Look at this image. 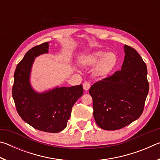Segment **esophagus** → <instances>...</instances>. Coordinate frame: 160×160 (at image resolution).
Returning <instances> with one entry per match:
<instances>
[{"label":"esophagus","instance_id":"1","mask_svg":"<svg viewBox=\"0 0 160 160\" xmlns=\"http://www.w3.org/2000/svg\"><path fill=\"white\" fill-rule=\"evenodd\" d=\"M91 87V84L89 82H85L83 83V89L86 91H88L89 89Z\"/></svg>","mask_w":160,"mask_h":160}]
</instances>
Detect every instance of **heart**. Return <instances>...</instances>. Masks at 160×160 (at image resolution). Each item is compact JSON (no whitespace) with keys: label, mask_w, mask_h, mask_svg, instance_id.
<instances>
[{"label":"heart","mask_w":160,"mask_h":160,"mask_svg":"<svg viewBox=\"0 0 160 160\" xmlns=\"http://www.w3.org/2000/svg\"><path fill=\"white\" fill-rule=\"evenodd\" d=\"M84 66H91L95 63L93 74L96 77L105 78L113 72L118 65V57L113 52L104 53L97 51L88 53L81 60Z\"/></svg>","instance_id":"1"}]
</instances>
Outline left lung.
I'll return each mask as SVG.
<instances>
[{"instance_id":"obj_1","label":"left lung","mask_w":160,"mask_h":160,"mask_svg":"<svg viewBox=\"0 0 160 160\" xmlns=\"http://www.w3.org/2000/svg\"><path fill=\"white\" fill-rule=\"evenodd\" d=\"M121 70L99 80L89 90L93 100V116L100 128L115 131L141 116L149 92L147 66L133 48L124 46Z\"/></svg>"}]
</instances>
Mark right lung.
<instances>
[{"label": "right lung", "instance_id": "obj_1", "mask_svg": "<svg viewBox=\"0 0 160 160\" xmlns=\"http://www.w3.org/2000/svg\"><path fill=\"white\" fill-rule=\"evenodd\" d=\"M45 42L29 50L18 64L14 74L12 94L18 114L35 129L58 132L66 128L72 107L82 95V85L56 88L37 93L32 88L29 75L34 58L48 53Z\"/></svg>", "mask_w": 160, "mask_h": 160}]
</instances>
